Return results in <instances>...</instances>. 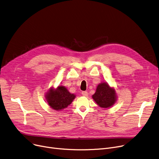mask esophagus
I'll return each instance as SVG.
<instances>
[{
	"mask_svg": "<svg viewBox=\"0 0 159 159\" xmlns=\"http://www.w3.org/2000/svg\"><path fill=\"white\" fill-rule=\"evenodd\" d=\"M82 95L83 96H84V97H87L88 94L87 91H82Z\"/></svg>",
	"mask_w": 159,
	"mask_h": 159,
	"instance_id": "1",
	"label": "esophagus"
}]
</instances>
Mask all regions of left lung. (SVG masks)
<instances>
[{
    "instance_id": "8db88e82",
    "label": "left lung",
    "mask_w": 159,
    "mask_h": 159,
    "mask_svg": "<svg viewBox=\"0 0 159 159\" xmlns=\"http://www.w3.org/2000/svg\"><path fill=\"white\" fill-rule=\"evenodd\" d=\"M92 98L97 104L102 108H110L117 101V95L114 87H111L106 82H102L97 86Z\"/></svg>"
}]
</instances>
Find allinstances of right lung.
Returning a JSON list of instances; mask_svg holds the SVG:
<instances>
[{
  "instance_id": "1",
  "label": "right lung",
  "mask_w": 159,
  "mask_h": 159,
  "mask_svg": "<svg viewBox=\"0 0 159 159\" xmlns=\"http://www.w3.org/2000/svg\"><path fill=\"white\" fill-rule=\"evenodd\" d=\"M45 97L52 109L61 111L70 105L76 95L71 93L65 86L59 85L57 88H50L46 93Z\"/></svg>"
}]
</instances>
